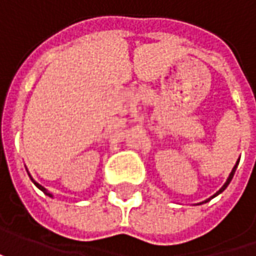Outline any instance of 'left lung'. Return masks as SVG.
<instances>
[{
	"label": "left lung",
	"instance_id": "left-lung-1",
	"mask_svg": "<svg viewBox=\"0 0 256 256\" xmlns=\"http://www.w3.org/2000/svg\"><path fill=\"white\" fill-rule=\"evenodd\" d=\"M238 164H240V161H238V162L235 164V166H234V168H232V171H231V174H230V176H228V180H226V182H225V184H224V185H222V188H221V190H220V191L216 192V194H215V195H214V196H216V195H220V194H221V192L224 191V190H225V188H226V186H228V185H230V182H231L232 176H234V174H235V171H236V166H238ZM214 196H211V198H214ZM211 198H210V200H211ZM210 200H206V201H205V202H208V201H210Z\"/></svg>",
	"mask_w": 256,
	"mask_h": 256
}]
</instances>
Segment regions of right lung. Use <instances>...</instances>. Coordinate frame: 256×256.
Masks as SVG:
<instances>
[{
	"mask_svg": "<svg viewBox=\"0 0 256 256\" xmlns=\"http://www.w3.org/2000/svg\"><path fill=\"white\" fill-rule=\"evenodd\" d=\"M28 175H30V174H28ZM31 181L34 182L35 185H36V188H40V190H41V191L44 192L45 195H48V196H52V195H51V194H50V192H48V191H46V190H45V188H44V186H42V185H40V184H38V182H35L34 180H32V178H31Z\"/></svg>",
	"mask_w": 256,
	"mask_h": 256,
	"instance_id": "right-lung-1",
	"label": "right lung"
}]
</instances>
